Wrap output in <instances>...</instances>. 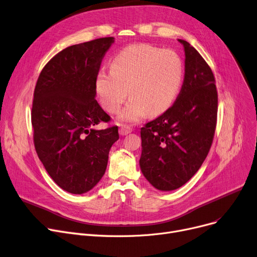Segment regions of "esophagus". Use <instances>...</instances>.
<instances>
[{
    "label": "esophagus",
    "instance_id": "obj_1",
    "mask_svg": "<svg viewBox=\"0 0 257 257\" xmlns=\"http://www.w3.org/2000/svg\"><path fill=\"white\" fill-rule=\"evenodd\" d=\"M132 133V128L130 126H126V125H123L119 128V134L121 136H126L127 134Z\"/></svg>",
    "mask_w": 257,
    "mask_h": 257
}]
</instances>
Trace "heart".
Here are the masks:
<instances>
[{"label":"heart","instance_id":"1","mask_svg":"<svg viewBox=\"0 0 257 257\" xmlns=\"http://www.w3.org/2000/svg\"><path fill=\"white\" fill-rule=\"evenodd\" d=\"M183 80L184 64L175 52L149 44H134L114 57L111 71H98L95 89L102 107L112 114L120 109L130 93L132 97L118 120L135 123L147 113L155 116L168 110Z\"/></svg>","mask_w":257,"mask_h":257}]
</instances>
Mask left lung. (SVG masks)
Masks as SVG:
<instances>
[{"instance_id":"1","label":"left lung","mask_w":257,"mask_h":257,"mask_svg":"<svg viewBox=\"0 0 257 257\" xmlns=\"http://www.w3.org/2000/svg\"><path fill=\"white\" fill-rule=\"evenodd\" d=\"M185 79L180 92L163 115L141 128L140 168L149 184L173 191L193 177L212 146L218 93L212 69L183 39Z\"/></svg>"}]
</instances>
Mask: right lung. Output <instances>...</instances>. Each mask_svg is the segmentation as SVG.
I'll return each instance as SVG.
<instances>
[{
	"instance_id": "obj_1",
	"label": "right lung",
	"mask_w": 257,
	"mask_h": 257,
	"mask_svg": "<svg viewBox=\"0 0 257 257\" xmlns=\"http://www.w3.org/2000/svg\"><path fill=\"white\" fill-rule=\"evenodd\" d=\"M114 37L74 44L57 54L39 74L32 125L39 160L54 182L71 194L93 189L107 169L118 127L95 130L110 116L96 101L95 80Z\"/></svg>"
}]
</instances>
